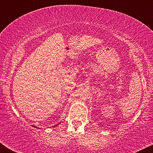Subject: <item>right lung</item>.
Listing matches in <instances>:
<instances>
[{"instance_id":"1","label":"right lung","mask_w":153,"mask_h":153,"mask_svg":"<svg viewBox=\"0 0 153 153\" xmlns=\"http://www.w3.org/2000/svg\"><path fill=\"white\" fill-rule=\"evenodd\" d=\"M59 124H60V123H59ZM59 124H56V125H55V126H53V127H55V126H58V125H59ZM33 127H34V128H36V126H33Z\"/></svg>"}]
</instances>
